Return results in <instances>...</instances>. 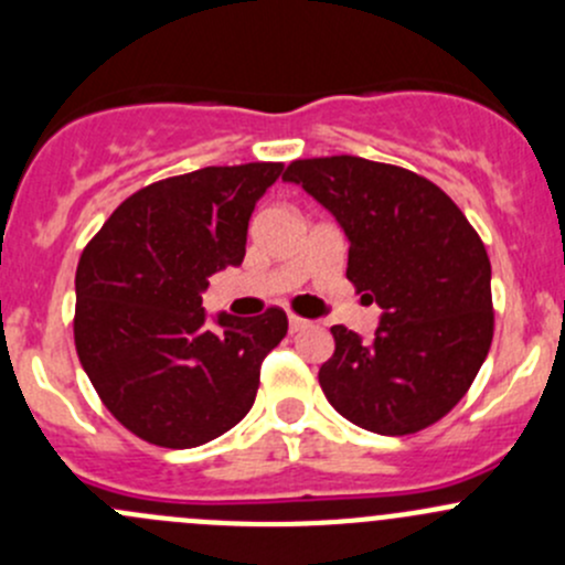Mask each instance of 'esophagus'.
<instances>
[{"instance_id": "esophagus-1", "label": "esophagus", "mask_w": 565, "mask_h": 565, "mask_svg": "<svg viewBox=\"0 0 565 565\" xmlns=\"http://www.w3.org/2000/svg\"><path fill=\"white\" fill-rule=\"evenodd\" d=\"M309 319H303V317H298V315H289V330H292V333H300V330H306L309 328Z\"/></svg>"}]
</instances>
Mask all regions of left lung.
<instances>
[{"mask_svg":"<svg viewBox=\"0 0 565 565\" xmlns=\"http://www.w3.org/2000/svg\"><path fill=\"white\" fill-rule=\"evenodd\" d=\"M335 215L347 278L377 300L374 341L333 324L319 385L355 426L415 435L470 391L494 333L492 265L481 237L426 177L358 156L300 158L284 172Z\"/></svg>","mask_w":565,"mask_h":565,"instance_id":"obj_1","label":"left lung"}]
</instances>
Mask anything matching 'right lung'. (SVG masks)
I'll return each mask as SVG.
<instances>
[{
    "mask_svg": "<svg viewBox=\"0 0 565 565\" xmlns=\"http://www.w3.org/2000/svg\"><path fill=\"white\" fill-rule=\"evenodd\" d=\"M281 163L204 167L125 199L76 267L78 361L108 413L145 443L196 448L246 418L259 366L287 335L278 306L204 324L213 273L241 265L256 199Z\"/></svg>",
    "mask_w": 565,
    "mask_h": 565,
    "instance_id": "right-lung-1",
    "label": "right lung"
}]
</instances>
